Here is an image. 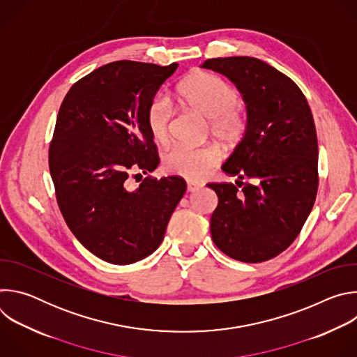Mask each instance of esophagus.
<instances>
[{
	"mask_svg": "<svg viewBox=\"0 0 357 357\" xmlns=\"http://www.w3.org/2000/svg\"><path fill=\"white\" fill-rule=\"evenodd\" d=\"M200 188H202V183H197V182L188 181V183H186L188 192H195V190H197V189H200Z\"/></svg>",
	"mask_w": 357,
	"mask_h": 357,
	"instance_id": "obj_1",
	"label": "esophagus"
}]
</instances>
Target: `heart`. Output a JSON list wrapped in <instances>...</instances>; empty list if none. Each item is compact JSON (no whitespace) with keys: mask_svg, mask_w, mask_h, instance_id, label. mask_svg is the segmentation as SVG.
I'll list each match as a JSON object with an SVG mask.
<instances>
[{"mask_svg":"<svg viewBox=\"0 0 357 357\" xmlns=\"http://www.w3.org/2000/svg\"><path fill=\"white\" fill-rule=\"evenodd\" d=\"M178 97L183 107L209 120V128L215 138L225 144H236L247 131V117L237 107V90L208 72H193L178 86ZM172 109L168 100L157 96L146 109V126L157 142L169 139ZM222 152L218 145L208 144L197 148L174 146L165 152L164 168L168 174L189 181H200L220 161Z\"/></svg>","mask_w":357,"mask_h":357,"instance_id":"heart-1","label":"heart"}]
</instances>
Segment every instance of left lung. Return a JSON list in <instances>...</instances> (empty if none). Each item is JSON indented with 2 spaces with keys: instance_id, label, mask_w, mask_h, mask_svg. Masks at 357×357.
I'll list each match as a JSON object with an SVG mask.
<instances>
[{
  "instance_id": "obj_1",
  "label": "left lung",
  "mask_w": 357,
  "mask_h": 357,
  "mask_svg": "<svg viewBox=\"0 0 357 357\" xmlns=\"http://www.w3.org/2000/svg\"><path fill=\"white\" fill-rule=\"evenodd\" d=\"M202 68L237 86L248 123L222 165L236 185L208 183L219 199L213 243L234 260L267 261L291 245L315 203L318 138L310 105L288 76L257 58L208 59Z\"/></svg>"
}]
</instances>
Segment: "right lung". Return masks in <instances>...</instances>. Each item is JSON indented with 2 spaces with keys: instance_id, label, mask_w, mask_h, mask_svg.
I'll use <instances>...</instances> for the list:
<instances>
[{
  "instance_id": "1",
  "label": "right lung",
  "mask_w": 357,
  "mask_h": 357,
  "mask_svg": "<svg viewBox=\"0 0 357 357\" xmlns=\"http://www.w3.org/2000/svg\"><path fill=\"white\" fill-rule=\"evenodd\" d=\"M178 63L117 61L77 80L65 96L49 146V171L63 219L96 257L126 266L154 252L186 190L181 176L142 179L157 145L146 109Z\"/></svg>"
}]
</instances>
